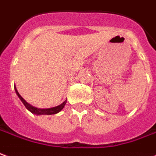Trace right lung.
<instances>
[{
	"instance_id": "obj_1",
	"label": "right lung",
	"mask_w": 156,
	"mask_h": 156,
	"mask_svg": "<svg viewBox=\"0 0 156 156\" xmlns=\"http://www.w3.org/2000/svg\"><path fill=\"white\" fill-rule=\"evenodd\" d=\"M14 89H15V91H16V94H17V96L19 97V99H20L22 102L23 103V105H25V107L28 109L29 112H32L33 114H35V115H38V116H39V115H53V114H56V113L60 112L63 108H64L65 105L67 103V100H66L63 103H62V104L59 105H57V106H55V107H52V108L47 109L37 108V107H34V106H33V105H31L30 104H29V103L25 101L24 99L19 94V93L17 92V89H16V86H14Z\"/></svg>"
}]
</instances>
